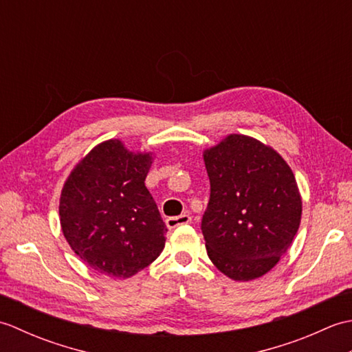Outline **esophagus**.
Masks as SVG:
<instances>
[{"label":"esophagus","instance_id":"34e87169","mask_svg":"<svg viewBox=\"0 0 352 352\" xmlns=\"http://www.w3.org/2000/svg\"><path fill=\"white\" fill-rule=\"evenodd\" d=\"M192 218L189 214H180V216H172V218H168L166 221V227L168 228H177V227H182V226H188V223H190Z\"/></svg>","mask_w":352,"mask_h":352}]
</instances>
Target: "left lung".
I'll list each match as a JSON object with an SVG mask.
<instances>
[{"instance_id": "8db88e82", "label": "left lung", "mask_w": 352, "mask_h": 352, "mask_svg": "<svg viewBox=\"0 0 352 352\" xmlns=\"http://www.w3.org/2000/svg\"><path fill=\"white\" fill-rule=\"evenodd\" d=\"M203 157L210 178L201 222L208 258L231 280H256L278 263L300 228L294 172L274 148L245 134H228Z\"/></svg>"}]
</instances>
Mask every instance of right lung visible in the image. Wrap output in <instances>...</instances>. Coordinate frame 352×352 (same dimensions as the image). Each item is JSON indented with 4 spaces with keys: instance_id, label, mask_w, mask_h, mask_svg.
Instances as JSON below:
<instances>
[{
    "instance_id": "add662e5",
    "label": "right lung",
    "mask_w": 352,
    "mask_h": 352,
    "mask_svg": "<svg viewBox=\"0 0 352 352\" xmlns=\"http://www.w3.org/2000/svg\"><path fill=\"white\" fill-rule=\"evenodd\" d=\"M153 160V153L109 139L66 178L58 206L63 236L96 272L130 278L163 251L168 228L145 186Z\"/></svg>"
}]
</instances>
